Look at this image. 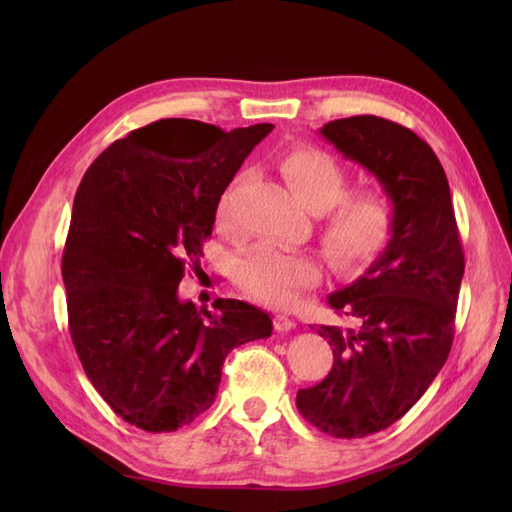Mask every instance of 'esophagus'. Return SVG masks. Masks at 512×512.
Here are the masks:
<instances>
[{"instance_id": "esophagus-1", "label": "esophagus", "mask_w": 512, "mask_h": 512, "mask_svg": "<svg viewBox=\"0 0 512 512\" xmlns=\"http://www.w3.org/2000/svg\"><path fill=\"white\" fill-rule=\"evenodd\" d=\"M273 327H275V331L286 333V331L294 329V320H292L290 316H286V314H277V316L273 318Z\"/></svg>"}]
</instances>
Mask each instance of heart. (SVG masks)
I'll list each match as a JSON object with an SVG mask.
<instances>
[{
	"instance_id": "b5f03b06",
	"label": "heart",
	"mask_w": 512,
	"mask_h": 512,
	"mask_svg": "<svg viewBox=\"0 0 512 512\" xmlns=\"http://www.w3.org/2000/svg\"><path fill=\"white\" fill-rule=\"evenodd\" d=\"M282 173L301 203L322 213L320 245L337 271H356L378 258L391 241L395 207L378 188L348 190V175L333 156L316 147H294L280 162ZM215 222L232 228V192H224L215 207ZM316 258L303 250H282L256 243L237 258V282L247 297L267 305H288L297 294L318 282Z\"/></svg>"
}]
</instances>
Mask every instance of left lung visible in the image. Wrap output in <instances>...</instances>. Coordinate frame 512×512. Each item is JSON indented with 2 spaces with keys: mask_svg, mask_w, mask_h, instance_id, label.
<instances>
[{
  "mask_svg": "<svg viewBox=\"0 0 512 512\" xmlns=\"http://www.w3.org/2000/svg\"><path fill=\"white\" fill-rule=\"evenodd\" d=\"M344 158L376 175L395 207L389 245L329 305L352 327L318 333L333 367L297 393L309 423L333 438H365L399 421L448 359L463 277V250L446 173L412 130L376 115L324 123Z\"/></svg>",
  "mask_w": 512,
  "mask_h": 512,
  "instance_id": "left-lung-1",
  "label": "left lung"
}]
</instances>
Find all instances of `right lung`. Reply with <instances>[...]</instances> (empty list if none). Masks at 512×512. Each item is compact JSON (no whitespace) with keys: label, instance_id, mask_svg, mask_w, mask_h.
<instances>
[{"label":"right lung","instance_id":"obj_1","mask_svg":"<svg viewBox=\"0 0 512 512\" xmlns=\"http://www.w3.org/2000/svg\"><path fill=\"white\" fill-rule=\"evenodd\" d=\"M271 123L224 132L160 119L104 149L74 196L61 258L72 344L94 389L151 433L211 408L232 348L265 339L269 314L237 299H179L198 269L215 207Z\"/></svg>","mask_w":512,"mask_h":512}]
</instances>
